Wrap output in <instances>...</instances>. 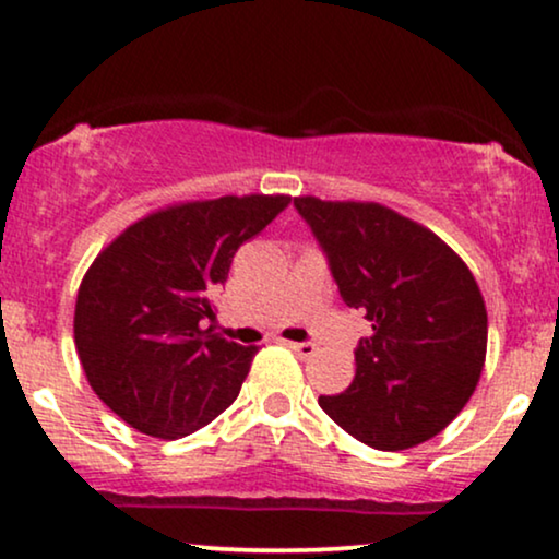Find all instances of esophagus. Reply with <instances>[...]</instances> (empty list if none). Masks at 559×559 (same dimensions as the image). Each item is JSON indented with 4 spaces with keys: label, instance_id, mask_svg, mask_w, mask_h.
Wrapping results in <instances>:
<instances>
[{
    "label": "esophagus",
    "instance_id": "obj_1",
    "mask_svg": "<svg viewBox=\"0 0 559 559\" xmlns=\"http://www.w3.org/2000/svg\"><path fill=\"white\" fill-rule=\"evenodd\" d=\"M286 346H288V349H292V352H297L299 357H305V360H307V357L316 355V349H318V346L312 344V342H288Z\"/></svg>",
    "mask_w": 559,
    "mask_h": 559
}]
</instances>
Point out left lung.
I'll list each match as a JSON object with an SVG mask.
<instances>
[{"instance_id": "left-lung-1", "label": "left lung", "mask_w": 559, "mask_h": 559, "mask_svg": "<svg viewBox=\"0 0 559 559\" xmlns=\"http://www.w3.org/2000/svg\"><path fill=\"white\" fill-rule=\"evenodd\" d=\"M294 207L329 254L342 299L373 323L355 349V381L318 404L381 452L433 439L486 362L489 318L471 267L433 230L378 202L294 197Z\"/></svg>"}]
</instances>
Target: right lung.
Segmentation results:
<instances>
[{
    "label": "right lung",
    "instance_id": "1",
    "mask_svg": "<svg viewBox=\"0 0 559 559\" xmlns=\"http://www.w3.org/2000/svg\"><path fill=\"white\" fill-rule=\"evenodd\" d=\"M288 202L228 194L168 204L96 254L75 299V349L88 386L128 426L181 439L239 396L258 346L204 323L215 320L236 249Z\"/></svg>",
    "mask_w": 559,
    "mask_h": 559
}]
</instances>
